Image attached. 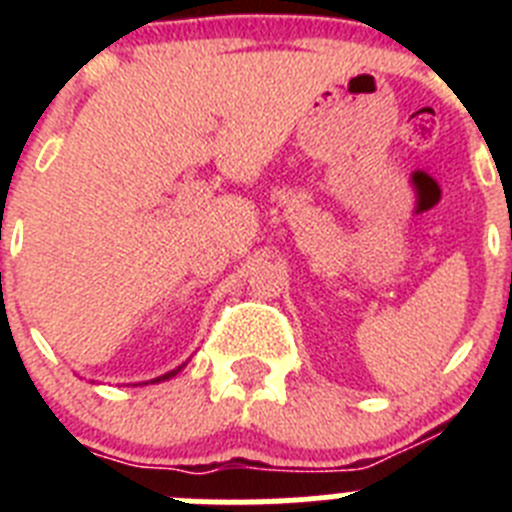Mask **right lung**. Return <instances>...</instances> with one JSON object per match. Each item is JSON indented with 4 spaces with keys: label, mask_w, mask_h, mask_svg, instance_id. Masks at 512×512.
Segmentation results:
<instances>
[{
    "label": "right lung",
    "mask_w": 512,
    "mask_h": 512,
    "mask_svg": "<svg viewBox=\"0 0 512 512\" xmlns=\"http://www.w3.org/2000/svg\"><path fill=\"white\" fill-rule=\"evenodd\" d=\"M184 369V364L182 366H176V369H171V372H166V374H161V377H156V379H151V382H164V379H171V377H176V374L182 372ZM143 384H148V382H143Z\"/></svg>",
    "instance_id": "obj_1"
}]
</instances>
